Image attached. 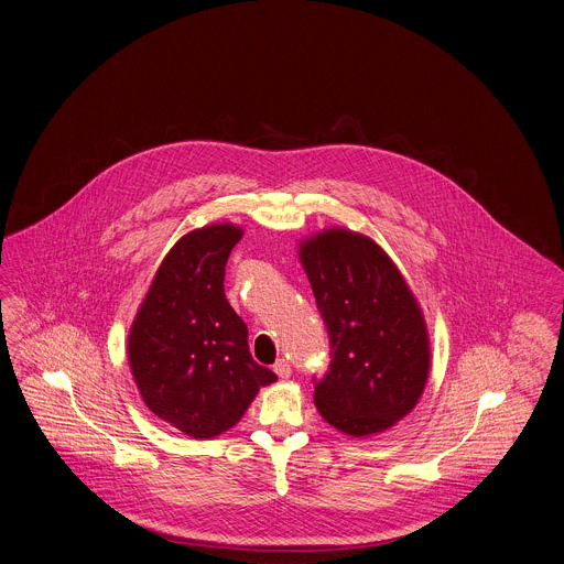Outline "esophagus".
Segmentation results:
<instances>
[{
    "mask_svg": "<svg viewBox=\"0 0 564 564\" xmlns=\"http://www.w3.org/2000/svg\"><path fill=\"white\" fill-rule=\"evenodd\" d=\"M272 368H274V372L281 376V378H288V376L292 375V366H290L288 359H279Z\"/></svg>",
    "mask_w": 564,
    "mask_h": 564,
    "instance_id": "esophagus-1",
    "label": "esophagus"
}]
</instances>
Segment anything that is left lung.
Here are the masks:
<instances>
[{
  "label": "left lung",
  "instance_id": "obj_1",
  "mask_svg": "<svg viewBox=\"0 0 564 564\" xmlns=\"http://www.w3.org/2000/svg\"><path fill=\"white\" fill-rule=\"evenodd\" d=\"M330 364L313 376L319 415L337 431L382 433L417 404L431 368L429 333L400 270L366 236L328 229L301 247Z\"/></svg>",
  "mask_w": 564,
  "mask_h": 564
}]
</instances>
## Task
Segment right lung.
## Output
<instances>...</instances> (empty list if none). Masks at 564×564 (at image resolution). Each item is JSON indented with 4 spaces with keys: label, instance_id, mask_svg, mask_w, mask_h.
Listing matches in <instances>:
<instances>
[{
    "label": "right lung",
    "instance_id": "1",
    "mask_svg": "<svg viewBox=\"0 0 564 564\" xmlns=\"http://www.w3.org/2000/svg\"><path fill=\"white\" fill-rule=\"evenodd\" d=\"M234 225L184 236L164 257L129 333V366L147 406L189 437L229 431L276 375L254 364L249 328L225 296Z\"/></svg>",
    "mask_w": 564,
    "mask_h": 564
}]
</instances>
